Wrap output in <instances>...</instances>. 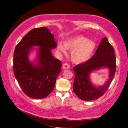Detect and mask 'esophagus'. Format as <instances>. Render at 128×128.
I'll return each mask as SVG.
<instances>
[{
  "instance_id": "esophagus-1",
  "label": "esophagus",
  "mask_w": 128,
  "mask_h": 128,
  "mask_svg": "<svg viewBox=\"0 0 128 128\" xmlns=\"http://www.w3.org/2000/svg\"><path fill=\"white\" fill-rule=\"evenodd\" d=\"M62 69H68L70 68V65L68 63H64L62 65Z\"/></svg>"
}]
</instances>
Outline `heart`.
<instances>
[{
	"label": "heart",
	"mask_w": 128,
	"mask_h": 128,
	"mask_svg": "<svg viewBox=\"0 0 128 128\" xmlns=\"http://www.w3.org/2000/svg\"><path fill=\"white\" fill-rule=\"evenodd\" d=\"M95 43L87 38L78 36L70 38L64 43V46L59 43L57 50L65 53L66 50H72L71 59L75 63H81L90 58L95 49Z\"/></svg>",
	"instance_id": "obj_1"
}]
</instances>
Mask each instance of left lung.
<instances>
[{"label": "left lung", "instance_id": "left-lung-1", "mask_svg": "<svg viewBox=\"0 0 128 128\" xmlns=\"http://www.w3.org/2000/svg\"><path fill=\"white\" fill-rule=\"evenodd\" d=\"M106 67L110 71L109 80L103 86H94L89 79V74L94 70ZM73 69L75 74L73 91L79 98L90 101L102 96L109 88L116 70L114 50L107 38H102L96 53L90 59L76 66Z\"/></svg>", "mask_w": 128, "mask_h": 128}]
</instances>
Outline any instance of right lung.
Listing matches in <instances>:
<instances>
[{
	"mask_svg": "<svg viewBox=\"0 0 128 128\" xmlns=\"http://www.w3.org/2000/svg\"><path fill=\"white\" fill-rule=\"evenodd\" d=\"M34 45L41 47L35 65L28 59V53ZM56 47L54 35L44 27L31 30L16 46L14 73L22 90L29 97L44 98L54 89L62 68L61 62L52 55L50 50Z\"/></svg>",
	"mask_w": 128,
	"mask_h": 128,
	"instance_id": "add662e5",
	"label": "right lung"
}]
</instances>
